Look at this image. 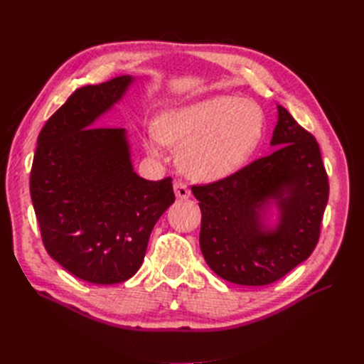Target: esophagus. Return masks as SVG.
Returning <instances> with one entry per match:
<instances>
[{
    "mask_svg": "<svg viewBox=\"0 0 364 364\" xmlns=\"http://www.w3.org/2000/svg\"><path fill=\"white\" fill-rule=\"evenodd\" d=\"M173 191H175V196H176L178 198H181V200H186V198L191 197V191H189V188H188V184L184 183V181H181V180L175 181Z\"/></svg>",
    "mask_w": 364,
    "mask_h": 364,
    "instance_id": "obj_1",
    "label": "esophagus"
}]
</instances>
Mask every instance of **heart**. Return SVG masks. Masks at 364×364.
I'll list each match as a JSON object with an SVG mask.
<instances>
[{
  "label": "heart",
  "mask_w": 364,
  "mask_h": 364,
  "mask_svg": "<svg viewBox=\"0 0 364 364\" xmlns=\"http://www.w3.org/2000/svg\"><path fill=\"white\" fill-rule=\"evenodd\" d=\"M262 114L244 98L215 95L162 112L145 137L151 154L178 145L183 172L197 180H220L249 159L261 139Z\"/></svg>",
  "instance_id": "obj_1"
}]
</instances>
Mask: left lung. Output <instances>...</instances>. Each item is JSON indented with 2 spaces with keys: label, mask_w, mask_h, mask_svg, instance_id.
<instances>
[{
  "label": "left lung",
  "mask_w": 364,
  "mask_h": 364,
  "mask_svg": "<svg viewBox=\"0 0 364 364\" xmlns=\"http://www.w3.org/2000/svg\"><path fill=\"white\" fill-rule=\"evenodd\" d=\"M269 156L203 186H192L202 210L200 249L215 274L244 286L280 280L313 253L328 200L319 144L278 106ZM270 201L279 223L267 229L260 213Z\"/></svg>",
  "instance_id": "1"
}]
</instances>
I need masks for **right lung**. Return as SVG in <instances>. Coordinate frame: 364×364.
Instances as JSON below:
<instances>
[{"label": "right lung", "mask_w": 364, "mask_h": 364, "mask_svg": "<svg viewBox=\"0 0 364 364\" xmlns=\"http://www.w3.org/2000/svg\"><path fill=\"white\" fill-rule=\"evenodd\" d=\"M133 81L117 76L76 89L37 137L29 191L50 257L95 284L141 267L154 223L175 202L172 178L149 181L129 159L127 131L94 123Z\"/></svg>", "instance_id": "right-lung-1"}]
</instances>
